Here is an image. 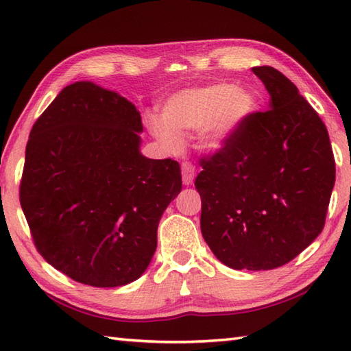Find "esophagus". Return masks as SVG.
<instances>
[{
	"instance_id": "1",
	"label": "esophagus",
	"mask_w": 351,
	"mask_h": 351,
	"mask_svg": "<svg viewBox=\"0 0 351 351\" xmlns=\"http://www.w3.org/2000/svg\"><path fill=\"white\" fill-rule=\"evenodd\" d=\"M181 170H182V181L185 185H191L193 181H195V176H196V169L193 166L191 162L189 161H184L181 164Z\"/></svg>"
}]
</instances>
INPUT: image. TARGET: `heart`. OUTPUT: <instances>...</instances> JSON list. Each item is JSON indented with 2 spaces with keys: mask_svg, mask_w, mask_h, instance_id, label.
<instances>
[{
  "mask_svg": "<svg viewBox=\"0 0 351 351\" xmlns=\"http://www.w3.org/2000/svg\"><path fill=\"white\" fill-rule=\"evenodd\" d=\"M256 108V96L238 90L234 84L187 88L170 96L162 107L164 121L151 117L149 128L167 149L180 147V134L202 128L200 143L206 149H219Z\"/></svg>",
  "mask_w": 351,
  "mask_h": 351,
  "instance_id": "b5f03b06",
  "label": "heart"
}]
</instances>
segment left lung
<instances>
[{
  "mask_svg": "<svg viewBox=\"0 0 351 351\" xmlns=\"http://www.w3.org/2000/svg\"><path fill=\"white\" fill-rule=\"evenodd\" d=\"M253 73L270 93L225 146L200 158L206 244L234 270L288 264L322 234L335 185L326 125L291 81L271 66Z\"/></svg>",
  "mask_w": 351,
  "mask_h": 351,
  "instance_id": "obj_1",
  "label": "left lung"
}]
</instances>
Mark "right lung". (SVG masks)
Returning a JSON list of instances; mask_svg holds the SVG:
<instances>
[{
    "label": "right lung",
    "instance_id": "right-lung-1",
    "mask_svg": "<svg viewBox=\"0 0 351 351\" xmlns=\"http://www.w3.org/2000/svg\"><path fill=\"white\" fill-rule=\"evenodd\" d=\"M140 113L123 96L78 81L37 119L19 185L37 252L90 287L138 279L156 229L182 190L178 161L140 154Z\"/></svg>",
    "mask_w": 351,
    "mask_h": 351
}]
</instances>
